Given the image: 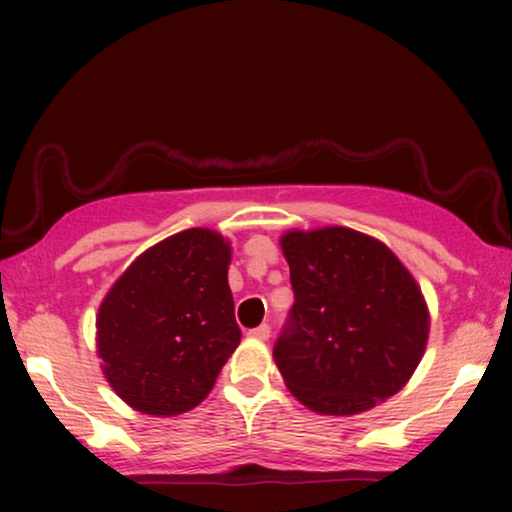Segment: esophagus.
Instances as JSON below:
<instances>
[{"label": "esophagus", "instance_id": "34e87169", "mask_svg": "<svg viewBox=\"0 0 512 512\" xmlns=\"http://www.w3.org/2000/svg\"><path fill=\"white\" fill-rule=\"evenodd\" d=\"M247 335H249V338H254V340H268L270 338V326L268 324H261V326L251 328Z\"/></svg>", "mask_w": 512, "mask_h": 512}]
</instances>
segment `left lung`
<instances>
[{
  "mask_svg": "<svg viewBox=\"0 0 512 512\" xmlns=\"http://www.w3.org/2000/svg\"><path fill=\"white\" fill-rule=\"evenodd\" d=\"M296 303L275 345L284 384L319 415H359L401 391L429 342L424 293L387 244L359 230H286Z\"/></svg>",
  "mask_w": 512,
  "mask_h": 512,
  "instance_id": "obj_1",
  "label": "left lung"
}]
</instances>
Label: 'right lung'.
I'll list each match as a JSON object with an SVG mask.
<instances>
[{"label":"right lung","instance_id":"1","mask_svg":"<svg viewBox=\"0 0 512 512\" xmlns=\"http://www.w3.org/2000/svg\"><path fill=\"white\" fill-rule=\"evenodd\" d=\"M230 240L188 228L139 254L97 310L109 387L153 417L193 410L240 345L228 286Z\"/></svg>","mask_w":512,"mask_h":512}]
</instances>
